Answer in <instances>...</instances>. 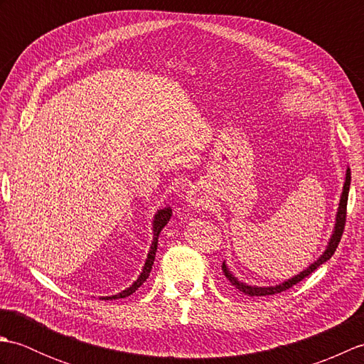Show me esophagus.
I'll use <instances>...</instances> for the list:
<instances>
[{"mask_svg":"<svg viewBox=\"0 0 364 364\" xmlns=\"http://www.w3.org/2000/svg\"><path fill=\"white\" fill-rule=\"evenodd\" d=\"M188 200H189V205L194 206V208H205L206 203H208L206 197L198 191H191L189 196H188Z\"/></svg>","mask_w":364,"mask_h":364,"instance_id":"esophagus-1","label":"esophagus"}]
</instances>
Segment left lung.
<instances>
[{"label": "left lung", "instance_id": "left-lung-1", "mask_svg": "<svg viewBox=\"0 0 364 364\" xmlns=\"http://www.w3.org/2000/svg\"><path fill=\"white\" fill-rule=\"evenodd\" d=\"M349 188H350V168H347V173H346V183H344V189H343V196H341V202H339V210H338V215H336V225H335V233L333 236H331L330 242H328V247L327 250L323 252L322 257L313 262V264L305 269L304 272H300L299 275H296L294 278H291V280L284 282L282 284L278 286H269V288H257V286H249L245 283H241L237 280V278H235L233 275H231L230 270L227 269L225 262L222 264V270L223 274H225V277L230 280V283L235 286L236 289H239L241 292L247 294V296L250 297H262V296H274V294H278V292H283L286 289H291L294 284L300 283L304 278H306L308 275H311L316 269H318L321 264H323V262L328 261L331 257H333V253L336 252L338 249V244L339 241H341V236L344 233V225H346V218H347V197H349Z\"/></svg>", "mask_w": 364, "mask_h": 364}]
</instances>
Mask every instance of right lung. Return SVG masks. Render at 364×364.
I'll return each mask as SVG.
<instances>
[{
  "label": "right lung",
  "instance_id": "1",
  "mask_svg": "<svg viewBox=\"0 0 364 364\" xmlns=\"http://www.w3.org/2000/svg\"><path fill=\"white\" fill-rule=\"evenodd\" d=\"M170 218H172V208H164V210H159L158 214L154 215V222H153V244L150 247V253L149 257H146V261H145V266H144V270L142 274L139 275L137 280L129 286L128 289H125L120 294H115V296H111V297H102V300H115V299H125L128 296H131V294L136 292L141 286L144 284V282L149 278L150 272H151V266H153V261H154V255H156V247H158V236L161 233V230L164 228L167 225V222L170 220Z\"/></svg>",
  "mask_w": 364,
  "mask_h": 364
}]
</instances>
